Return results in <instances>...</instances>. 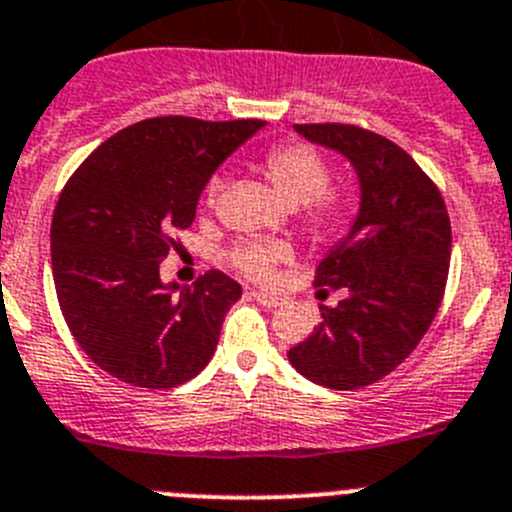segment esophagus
<instances>
[{
  "mask_svg": "<svg viewBox=\"0 0 512 512\" xmlns=\"http://www.w3.org/2000/svg\"><path fill=\"white\" fill-rule=\"evenodd\" d=\"M252 298L257 300L260 305H265V308H278V305H283V298L275 293H267V290H252Z\"/></svg>",
  "mask_w": 512,
  "mask_h": 512,
  "instance_id": "esophagus-1",
  "label": "esophagus"
}]
</instances>
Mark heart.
Instances as JSON below:
<instances>
[{"label": "heart", "mask_w": 512, "mask_h": 512, "mask_svg": "<svg viewBox=\"0 0 512 512\" xmlns=\"http://www.w3.org/2000/svg\"><path fill=\"white\" fill-rule=\"evenodd\" d=\"M267 181L275 189L280 199L288 207H305V204H318L315 212V227L331 229L341 222L346 212V199L343 194H333L328 189V171L326 159L315 148L303 146V143H288V146L272 148L262 164ZM222 191V179L214 176L207 184V204H214ZM288 252L283 247H262L247 245L234 252V265L252 278H267L272 267L285 260Z\"/></svg>", "instance_id": "obj_1"}]
</instances>
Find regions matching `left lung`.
Listing matches in <instances>:
<instances>
[{"label": "left lung", "mask_w": 512, "mask_h": 512, "mask_svg": "<svg viewBox=\"0 0 512 512\" xmlns=\"http://www.w3.org/2000/svg\"><path fill=\"white\" fill-rule=\"evenodd\" d=\"M293 128L351 164L358 209L315 275L346 298L321 308L323 323L288 358L313 384L358 389L394 371L432 326L450 267V217L437 186L389 138L341 123Z\"/></svg>", "instance_id": "obj_1"}]
</instances>
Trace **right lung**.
I'll return each instance as SVG.
<instances>
[{"label":"right lung","instance_id":"right-lung-1","mask_svg":"<svg viewBox=\"0 0 512 512\" xmlns=\"http://www.w3.org/2000/svg\"><path fill=\"white\" fill-rule=\"evenodd\" d=\"M265 126L148 118L100 143L70 176L52 214V278L95 366L131 386L171 389L209 364L242 285L209 270L179 288L159 267L214 171Z\"/></svg>","mask_w":512,"mask_h":512}]
</instances>
